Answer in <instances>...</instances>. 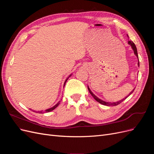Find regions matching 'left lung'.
I'll return each mask as SVG.
<instances>
[{
	"instance_id": "obj_1",
	"label": "left lung",
	"mask_w": 154,
	"mask_h": 154,
	"mask_svg": "<svg viewBox=\"0 0 154 154\" xmlns=\"http://www.w3.org/2000/svg\"><path fill=\"white\" fill-rule=\"evenodd\" d=\"M128 44L131 45V47H132V49L134 50V54H136V57H137V58H138L137 51V48H136V45H135V44H134V43L132 41H131V40H129V41H128ZM138 60H139V58H138ZM138 66H139V61H138ZM88 87V91H89V92L91 93V94L92 96V97H94V99H95L97 102H99L100 103H101V104H102V105H106V106H116V105H118L120 104L121 103H122V102H123V101L126 98H127V97L128 96H129L130 94H132V92H134V89H135V88H134V89H133L131 92H130V94H128V96L127 97H125V98H123V100H120V101H117V102H112V103H111V102H106V101H103V100H100V98H98V97H97V96H96L94 94H93V93L92 92V91L90 90L89 87Z\"/></svg>"
}]
</instances>
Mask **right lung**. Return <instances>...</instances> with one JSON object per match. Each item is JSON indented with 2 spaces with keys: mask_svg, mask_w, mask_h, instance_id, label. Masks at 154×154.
Wrapping results in <instances>:
<instances>
[{
  "mask_svg": "<svg viewBox=\"0 0 154 154\" xmlns=\"http://www.w3.org/2000/svg\"><path fill=\"white\" fill-rule=\"evenodd\" d=\"M71 76V75H70V76H69V78L70 76ZM67 78V80H66V82H65V83H64V85H63V87L65 86V84H66V82L67 81V80H68V78ZM60 101H58V103H57V104H56V105H54V106H53V107H51V108H50V109H47V110H45L44 111V112H51V111H52V110H54V109H56V108H57V106H58V105H60ZM40 112H41V111H40Z\"/></svg>",
  "mask_w": 154,
  "mask_h": 154,
  "instance_id": "right-lung-1",
  "label": "right lung"
}]
</instances>
